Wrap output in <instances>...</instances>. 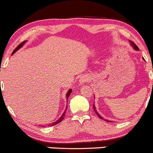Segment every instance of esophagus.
Segmentation results:
<instances>
[{
  "label": "esophagus",
  "instance_id": "34e87169",
  "mask_svg": "<svg viewBox=\"0 0 153 153\" xmlns=\"http://www.w3.org/2000/svg\"><path fill=\"white\" fill-rule=\"evenodd\" d=\"M88 80H89V78L87 76V75H82V76H81L80 78L79 82H80V85H83V84H85Z\"/></svg>",
  "mask_w": 153,
  "mask_h": 153
}]
</instances>
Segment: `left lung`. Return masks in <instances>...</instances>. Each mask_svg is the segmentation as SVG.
Returning <instances> with one entry per match:
<instances>
[{
    "mask_svg": "<svg viewBox=\"0 0 153 153\" xmlns=\"http://www.w3.org/2000/svg\"><path fill=\"white\" fill-rule=\"evenodd\" d=\"M130 43H131V46L133 47V48H134V50H139V48H138V47L137 46V45H135V44H134V42H131V41H130ZM143 59H144V58H143ZM93 106H94V111H95V112H96V114H97L98 117H99L100 119H103L102 118V117H101V115L99 114V113H98V112L96 111V108H95V106H94V104H93ZM105 121H106V122H111V121H108V120H107V119H105Z\"/></svg>",
    "mask_w": 153,
    "mask_h": 153,
    "instance_id": "1",
    "label": "left lung"
}]
</instances>
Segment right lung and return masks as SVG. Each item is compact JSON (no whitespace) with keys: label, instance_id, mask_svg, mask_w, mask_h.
I'll return each instance as SVG.
<instances>
[{"label":"right lung","instance_id":"right-lung-1","mask_svg":"<svg viewBox=\"0 0 153 153\" xmlns=\"http://www.w3.org/2000/svg\"><path fill=\"white\" fill-rule=\"evenodd\" d=\"M24 43H25V41H24V42H22V43L20 44V45H19L18 46L16 47V48L15 50L13 51V52H12V54H13V53H14V52H16V51L18 50L19 48H21V47H22L23 46V45H24ZM71 92H72V90H71V89H70V90L68 91V94H67V95H66V96H67V99H68V97H69V96H70V95H71ZM66 110H67V109H66ZM66 110H65V111H66ZM65 111H64V113H63V114H62V116H61V117H60V118H59V119H58V120H57V121H56V122H54V123H52V124H47V125H46V126H45V127H47V126H54V125H55V124H59V123L62 122V121L63 120V119H64L65 116ZM43 127H44V126H43Z\"/></svg>","mask_w":153,"mask_h":153}]
</instances>
